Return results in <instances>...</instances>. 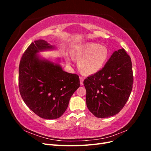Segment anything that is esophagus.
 Returning a JSON list of instances; mask_svg holds the SVG:
<instances>
[{
	"label": "esophagus",
	"instance_id": "esophagus-1",
	"mask_svg": "<svg viewBox=\"0 0 151 151\" xmlns=\"http://www.w3.org/2000/svg\"><path fill=\"white\" fill-rule=\"evenodd\" d=\"M83 82H84V78L83 77H80V84H81V86L83 85Z\"/></svg>",
	"mask_w": 151,
	"mask_h": 151
}]
</instances>
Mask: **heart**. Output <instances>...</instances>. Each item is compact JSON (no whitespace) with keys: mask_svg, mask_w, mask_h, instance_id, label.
<instances>
[{"mask_svg":"<svg viewBox=\"0 0 151 151\" xmlns=\"http://www.w3.org/2000/svg\"><path fill=\"white\" fill-rule=\"evenodd\" d=\"M71 56L78 62L79 69L85 74L93 75L101 70L109 57L108 48L94 42L78 45L71 50ZM67 61L70 60L67 58Z\"/></svg>","mask_w":151,"mask_h":151,"instance_id":"obj_1","label":"heart"}]
</instances>
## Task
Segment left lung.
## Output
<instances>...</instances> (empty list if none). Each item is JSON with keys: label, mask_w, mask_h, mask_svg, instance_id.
<instances>
[{"label": "left lung", "mask_w": 151, "mask_h": 151, "mask_svg": "<svg viewBox=\"0 0 151 151\" xmlns=\"http://www.w3.org/2000/svg\"><path fill=\"white\" fill-rule=\"evenodd\" d=\"M133 83L130 57L123 48L115 51L101 70L84 81L87 107L98 118L115 115L129 99Z\"/></svg>", "instance_id": "8db88e82"}]
</instances>
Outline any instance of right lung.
Segmentation results:
<instances>
[{
  "label": "right lung",
  "mask_w": 151,
  "mask_h": 151,
  "mask_svg": "<svg viewBox=\"0 0 151 151\" xmlns=\"http://www.w3.org/2000/svg\"><path fill=\"white\" fill-rule=\"evenodd\" d=\"M57 50L43 40L26 49L19 67V87L25 104L40 117L53 120L67 109L72 94L79 88V76L63 71L59 58H47L40 52Z\"/></svg>",
  "instance_id": "right-lung-1"
}]
</instances>
